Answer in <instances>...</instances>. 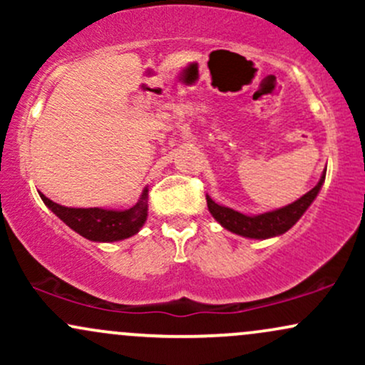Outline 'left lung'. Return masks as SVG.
I'll return each mask as SVG.
<instances>
[{
	"label": "left lung",
	"instance_id": "left-lung-1",
	"mask_svg": "<svg viewBox=\"0 0 365 365\" xmlns=\"http://www.w3.org/2000/svg\"><path fill=\"white\" fill-rule=\"evenodd\" d=\"M326 178V170L321 175V180L317 182V185L309 190L307 194L297 199L295 202L288 204V206L278 207L274 211L262 212V215H244V212H238L235 209L221 206V204L215 202L211 197L206 195L207 199V207L212 217L220 223L223 228L228 232L237 233V235L245 237V238H257V240H264V238L271 237H279L284 232L292 228L297 221L302 217V215L307 211L309 206L314 202L317 194H319L322 183Z\"/></svg>",
	"mask_w": 365,
	"mask_h": 365
}]
</instances>
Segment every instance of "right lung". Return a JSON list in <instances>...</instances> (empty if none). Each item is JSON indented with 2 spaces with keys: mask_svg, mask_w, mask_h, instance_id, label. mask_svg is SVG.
I'll list each match as a JSON object with an SVG mask.
<instances>
[{
  "mask_svg": "<svg viewBox=\"0 0 365 365\" xmlns=\"http://www.w3.org/2000/svg\"><path fill=\"white\" fill-rule=\"evenodd\" d=\"M148 192L149 188L145 187L139 202L123 211L103 207H65L53 202L41 192L39 195L46 206L78 235L92 242H118L133 237L144 226L148 220Z\"/></svg>",
  "mask_w": 365,
  "mask_h": 365,
  "instance_id": "add662e5",
  "label": "right lung"
}]
</instances>
